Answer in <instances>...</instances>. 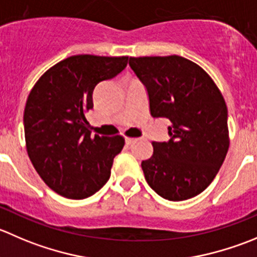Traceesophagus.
Wrapping results in <instances>:
<instances>
[{
	"instance_id": "34e87169",
	"label": "esophagus",
	"mask_w": 257,
	"mask_h": 257,
	"mask_svg": "<svg viewBox=\"0 0 257 257\" xmlns=\"http://www.w3.org/2000/svg\"><path fill=\"white\" fill-rule=\"evenodd\" d=\"M136 141H137L136 138H125V143L129 144V146H131V144H133Z\"/></svg>"
}]
</instances>
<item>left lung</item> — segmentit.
<instances>
[{
    "label": "left lung",
    "mask_w": 257,
    "mask_h": 257,
    "mask_svg": "<svg viewBox=\"0 0 257 257\" xmlns=\"http://www.w3.org/2000/svg\"><path fill=\"white\" fill-rule=\"evenodd\" d=\"M144 84L153 118H167L169 141L153 142L142 162L147 182L161 197L184 201L205 191L228 151L227 106L202 68L182 56L131 57Z\"/></svg>",
    "instance_id": "1"
}]
</instances>
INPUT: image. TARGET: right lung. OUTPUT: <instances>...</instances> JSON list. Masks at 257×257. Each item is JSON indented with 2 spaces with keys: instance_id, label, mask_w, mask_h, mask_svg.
I'll return each instance as SVG.
<instances>
[{
  "instance_id": "1",
  "label": "right lung",
  "mask_w": 257,
  "mask_h": 257,
  "mask_svg": "<svg viewBox=\"0 0 257 257\" xmlns=\"http://www.w3.org/2000/svg\"><path fill=\"white\" fill-rule=\"evenodd\" d=\"M128 56L75 55L50 68L32 88L24 113L26 149L42 181L60 196L83 200L110 177L120 136H91L85 114L95 86L125 69Z\"/></svg>"
}]
</instances>
